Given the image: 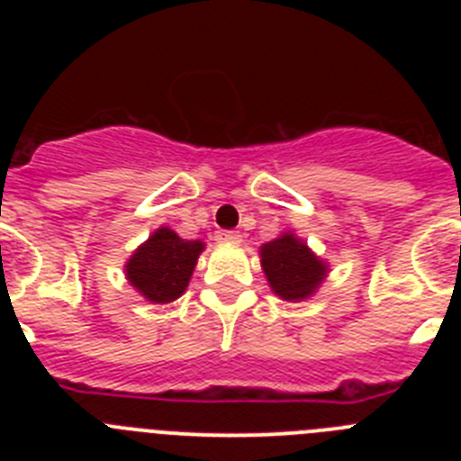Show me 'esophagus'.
<instances>
[{
	"mask_svg": "<svg viewBox=\"0 0 461 461\" xmlns=\"http://www.w3.org/2000/svg\"><path fill=\"white\" fill-rule=\"evenodd\" d=\"M217 240H219V242H233V244H238L240 240H242V235H240L238 230H219Z\"/></svg>",
	"mask_w": 461,
	"mask_h": 461,
	"instance_id": "obj_1",
	"label": "esophagus"
}]
</instances>
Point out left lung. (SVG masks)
Listing matches in <instances>:
<instances>
[{
  "instance_id": "1",
  "label": "left lung",
  "mask_w": 461,
  "mask_h": 461,
  "mask_svg": "<svg viewBox=\"0 0 461 461\" xmlns=\"http://www.w3.org/2000/svg\"><path fill=\"white\" fill-rule=\"evenodd\" d=\"M260 266L270 288L288 303H303L316 293L328 275V266L293 233L279 235L260 247Z\"/></svg>"
}]
</instances>
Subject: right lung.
<instances>
[{
  "mask_svg": "<svg viewBox=\"0 0 461 461\" xmlns=\"http://www.w3.org/2000/svg\"><path fill=\"white\" fill-rule=\"evenodd\" d=\"M203 249L205 242L201 240H182L161 226L126 260V279L149 303H173L189 286Z\"/></svg>",
  "mask_w": 461,
  "mask_h": 461,
  "instance_id": "right-lung-1",
  "label": "right lung"
}]
</instances>
